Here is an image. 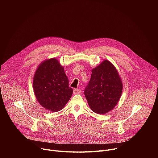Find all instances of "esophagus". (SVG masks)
I'll return each mask as SVG.
<instances>
[{
	"label": "esophagus",
	"mask_w": 158,
	"mask_h": 158,
	"mask_svg": "<svg viewBox=\"0 0 158 158\" xmlns=\"http://www.w3.org/2000/svg\"><path fill=\"white\" fill-rule=\"evenodd\" d=\"M73 92H74V94H80L81 91L80 89H74Z\"/></svg>",
	"instance_id": "obj_1"
}]
</instances>
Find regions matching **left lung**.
<instances>
[{
    "instance_id": "1",
    "label": "left lung",
    "mask_w": 158,
    "mask_h": 158,
    "mask_svg": "<svg viewBox=\"0 0 158 158\" xmlns=\"http://www.w3.org/2000/svg\"><path fill=\"white\" fill-rule=\"evenodd\" d=\"M123 91V84L115 67L105 60L92 70V74L84 89V95L91 109L104 114L113 109Z\"/></svg>"
}]
</instances>
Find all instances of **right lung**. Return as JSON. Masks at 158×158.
Returning <instances> with one entry per match:
<instances>
[{"instance_id":"1","label":"right lung","mask_w":158,"mask_h":158,"mask_svg":"<svg viewBox=\"0 0 158 158\" xmlns=\"http://www.w3.org/2000/svg\"><path fill=\"white\" fill-rule=\"evenodd\" d=\"M33 88L40 104L53 112L60 110L73 93L64 67L54 58L40 64L34 75Z\"/></svg>"}]
</instances>
